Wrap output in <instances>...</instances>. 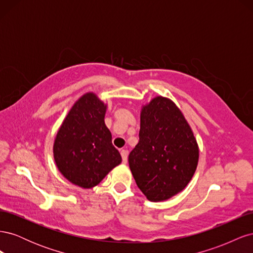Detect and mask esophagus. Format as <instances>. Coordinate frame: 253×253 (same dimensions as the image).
Returning <instances> with one entry per match:
<instances>
[{
    "label": "esophagus",
    "instance_id": "obj_1",
    "mask_svg": "<svg viewBox=\"0 0 253 253\" xmlns=\"http://www.w3.org/2000/svg\"><path fill=\"white\" fill-rule=\"evenodd\" d=\"M120 154H121V157H122V163L126 164L127 163V151L126 150H121Z\"/></svg>",
    "mask_w": 253,
    "mask_h": 253
}]
</instances>
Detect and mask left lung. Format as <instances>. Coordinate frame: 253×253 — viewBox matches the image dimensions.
Segmentation results:
<instances>
[{"instance_id":"1","label":"left lung","mask_w":253,"mask_h":253,"mask_svg":"<svg viewBox=\"0 0 253 253\" xmlns=\"http://www.w3.org/2000/svg\"><path fill=\"white\" fill-rule=\"evenodd\" d=\"M198 145L187 120L170 99L158 96L140 113L139 142L128 165L141 192L151 202L179 193L193 177Z\"/></svg>"}]
</instances>
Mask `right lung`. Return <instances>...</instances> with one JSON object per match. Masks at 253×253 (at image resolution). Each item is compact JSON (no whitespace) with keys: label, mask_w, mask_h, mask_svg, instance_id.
<instances>
[{"label":"right lung","mask_w":253,"mask_h":253,"mask_svg":"<svg viewBox=\"0 0 253 253\" xmlns=\"http://www.w3.org/2000/svg\"><path fill=\"white\" fill-rule=\"evenodd\" d=\"M106 105L93 93L84 94L68 112L53 143L59 171L76 186H97L121 163L104 124Z\"/></svg>","instance_id":"add662e5"}]
</instances>
